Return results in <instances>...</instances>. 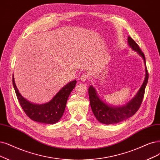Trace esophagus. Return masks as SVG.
<instances>
[{"label": "esophagus", "mask_w": 160, "mask_h": 160, "mask_svg": "<svg viewBox=\"0 0 160 160\" xmlns=\"http://www.w3.org/2000/svg\"><path fill=\"white\" fill-rule=\"evenodd\" d=\"M88 78H89V77H88V75L87 74H82V75L80 76V80H82V81L84 82V81H86V80H88Z\"/></svg>", "instance_id": "1"}]
</instances>
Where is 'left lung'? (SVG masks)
<instances>
[{
    "label": "left lung",
    "instance_id": "8db88e82",
    "mask_svg": "<svg viewBox=\"0 0 160 160\" xmlns=\"http://www.w3.org/2000/svg\"><path fill=\"white\" fill-rule=\"evenodd\" d=\"M128 43L130 47L137 51L138 55L142 57L145 64L146 76L144 81L135 97L125 105L121 107H112L103 102L99 98L96 89L92 86H90L88 89L90 102L93 113L98 121L105 125L120 122L134 115L139 109L144 98L145 88L148 80V72L146 65L145 56L138 44L130 36L128 37Z\"/></svg>",
    "mask_w": 160,
    "mask_h": 160
}]
</instances>
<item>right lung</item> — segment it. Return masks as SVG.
<instances>
[{
  "mask_svg": "<svg viewBox=\"0 0 160 160\" xmlns=\"http://www.w3.org/2000/svg\"><path fill=\"white\" fill-rule=\"evenodd\" d=\"M12 83L18 100L27 116L34 121L52 125L57 122L62 117L68 96L76 86V80L64 86L49 102L45 104H35L23 98L15 84L14 76Z\"/></svg>",
  "mask_w": 160,
  "mask_h": 160,
  "instance_id": "add662e5",
  "label": "right lung"
}]
</instances>
